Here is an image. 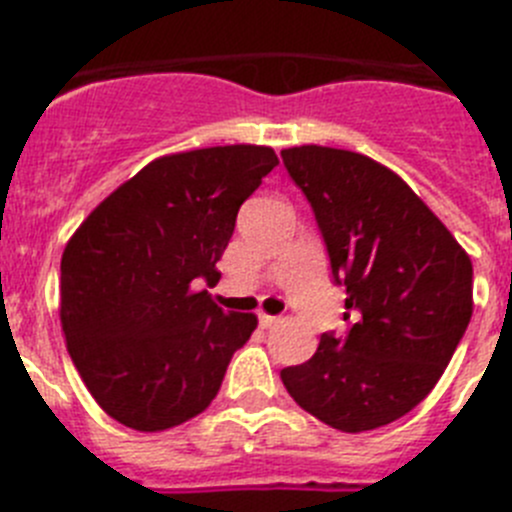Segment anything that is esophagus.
<instances>
[{"label":"esophagus","instance_id":"34e87169","mask_svg":"<svg viewBox=\"0 0 512 512\" xmlns=\"http://www.w3.org/2000/svg\"><path fill=\"white\" fill-rule=\"evenodd\" d=\"M279 323H282V320L274 318V315H266V312H261V315H259L261 328H274V325H279Z\"/></svg>","mask_w":512,"mask_h":512}]
</instances>
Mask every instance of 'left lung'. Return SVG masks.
<instances>
[{"mask_svg": "<svg viewBox=\"0 0 512 512\" xmlns=\"http://www.w3.org/2000/svg\"><path fill=\"white\" fill-rule=\"evenodd\" d=\"M310 202L336 284L346 336H320L310 361L282 369L302 410L343 433L402 418L436 387L472 318V261L395 171L325 146L284 148Z\"/></svg>", "mask_w": 512, "mask_h": 512, "instance_id": "left-lung-1", "label": "left lung"}]
</instances>
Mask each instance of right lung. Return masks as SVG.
Masks as SVG:
<instances>
[{
	"instance_id": "1",
	"label": "right lung",
	"mask_w": 512,
	"mask_h": 512,
	"mask_svg": "<svg viewBox=\"0 0 512 512\" xmlns=\"http://www.w3.org/2000/svg\"><path fill=\"white\" fill-rule=\"evenodd\" d=\"M279 164L266 146H215L151 161L99 202L63 248L61 325L104 413L143 433L187 423L215 400L256 330L202 282L220 279L235 217Z\"/></svg>"
}]
</instances>
